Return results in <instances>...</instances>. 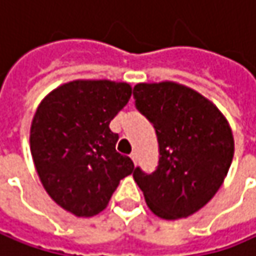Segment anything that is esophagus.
Masks as SVG:
<instances>
[{
  "mask_svg": "<svg viewBox=\"0 0 256 256\" xmlns=\"http://www.w3.org/2000/svg\"><path fill=\"white\" fill-rule=\"evenodd\" d=\"M131 158H132L134 164H137V153H131Z\"/></svg>",
  "mask_w": 256,
  "mask_h": 256,
  "instance_id": "1",
  "label": "esophagus"
}]
</instances>
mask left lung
<instances>
[{
    "label": "left lung",
    "mask_w": 256,
    "mask_h": 256,
    "mask_svg": "<svg viewBox=\"0 0 256 256\" xmlns=\"http://www.w3.org/2000/svg\"><path fill=\"white\" fill-rule=\"evenodd\" d=\"M134 98L154 126L160 150L154 172L146 174L137 168L134 180L157 217H190L228 176L234 154L228 120L210 99L179 82H138Z\"/></svg>",
    "instance_id": "1"
}]
</instances>
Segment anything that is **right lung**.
I'll list each match as a JSON object with an SVG mask.
<instances>
[{
    "mask_svg": "<svg viewBox=\"0 0 256 256\" xmlns=\"http://www.w3.org/2000/svg\"><path fill=\"white\" fill-rule=\"evenodd\" d=\"M132 87L110 80H72L46 94L30 126V152L48 195L77 217L106 208L120 179L134 172L115 148L110 120Z\"/></svg>",
    "mask_w": 256,
    "mask_h": 256,
    "instance_id": "1",
    "label": "right lung"
}]
</instances>
